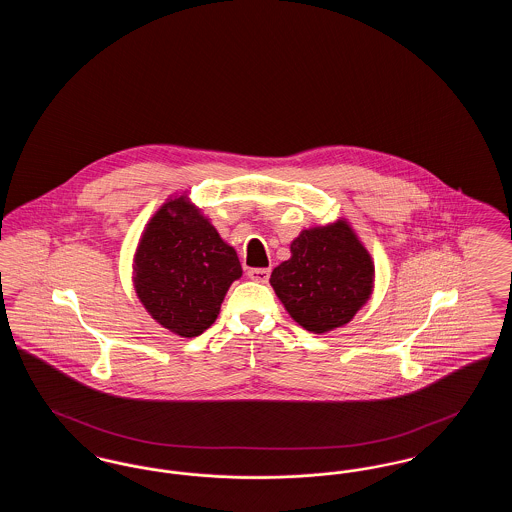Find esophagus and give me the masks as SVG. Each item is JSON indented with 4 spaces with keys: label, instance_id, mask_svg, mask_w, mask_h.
Segmentation results:
<instances>
[{
    "label": "esophagus",
    "instance_id": "1",
    "mask_svg": "<svg viewBox=\"0 0 512 512\" xmlns=\"http://www.w3.org/2000/svg\"><path fill=\"white\" fill-rule=\"evenodd\" d=\"M247 276L255 282H261V284H267L268 278H270V268H249L247 270Z\"/></svg>",
    "mask_w": 512,
    "mask_h": 512
}]
</instances>
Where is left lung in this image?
<instances>
[{
    "mask_svg": "<svg viewBox=\"0 0 512 512\" xmlns=\"http://www.w3.org/2000/svg\"><path fill=\"white\" fill-rule=\"evenodd\" d=\"M290 249L292 257L270 274L286 311L315 334L347 324L374 286V263L353 228L345 220L309 228Z\"/></svg>",
    "mask_w": 512,
    "mask_h": 512,
    "instance_id": "8db88e82",
    "label": "left lung"
}]
</instances>
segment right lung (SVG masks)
Instances as JSON below:
<instances>
[{"label":"right lung","mask_w":512,"mask_h":512,"mask_svg":"<svg viewBox=\"0 0 512 512\" xmlns=\"http://www.w3.org/2000/svg\"><path fill=\"white\" fill-rule=\"evenodd\" d=\"M242 265L184 195L169 199L147 222L134 257V288L147 313L182 338L203 334Z\"/></svg>","instance_id":"add662e5"}]
</instances>
